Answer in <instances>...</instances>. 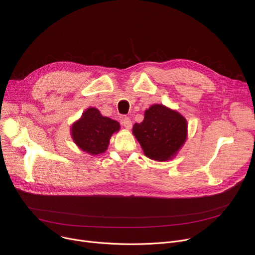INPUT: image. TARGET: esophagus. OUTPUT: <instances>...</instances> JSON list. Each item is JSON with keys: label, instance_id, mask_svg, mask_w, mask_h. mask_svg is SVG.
Here are the masks:
<instances>
[{"label": "esophagus", "instance_id": "obj_1", "mask_svg": "<svg viewBox=\"0 0 255 255\" xmlns=\"http://www.w3.org/2000/svg\"><path fill=\"white\" fill-rule=\"evenodd\" d=\"M122 124H123V126H124L126 129H131V127H132V121L130 120L129 117H125V118L122 120Z\"/></svg>", "mask_w": 255, "mask_h": 255}]
</instances>
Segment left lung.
Masks as SVG:
<instances>
[{
  "instance_id": "8db88e82",
  "label": "left lung",
  "mask_w": 255,
  "mask_h": 255,
  "mask_svg": "<svg viewBox=\"0 0 255 255\" xmlns=\"http://www.w3.org/2000/svg\"><path fill=\"white\" fill-rule=\"evenodd\" d=\"M132 130L146 157L166 161L185 142L187 122L179 113L155 104L145 111L142 122L135 123Z\"/></svg>"
}]
</instances>
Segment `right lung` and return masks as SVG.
Listing matches in <instances>:
<instances>
[{"label":"right lung","instance_id":"obj_1","mask_svg":"<svg viewBox=\"0 0 255 255\" xmlns=\"http://www.w3.org/2000/svg\"><path fill=\"white\" fill-rule=\"evenodd\" d=\"M120 129L115 120L103 117L98 110L90 107L72 125V138L83 151L97 155L106 151L113 133Z\"/></svg>","mask_w":255,"mask_h":255}]
</instances>
